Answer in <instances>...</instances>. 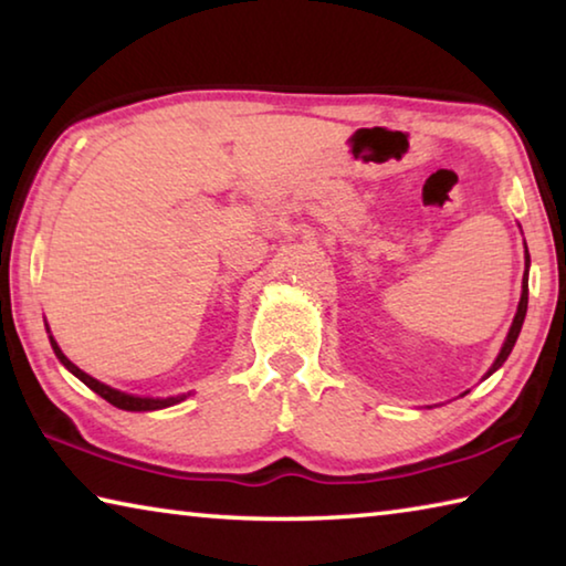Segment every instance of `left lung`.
<instances>
[{
  "mask_svg": "<svg viewBox=\"0 0 566 566\" xmlns=\"http://www.w3.org/2000/svg\"><path fill=\"white\" fill-rule=\"evenodd\" d=\"M526 266H530V252H526ZM524 314H526V274H524V280H522V300H520V306H516V314H514L512 329H510V334H506V342H504V347H502V352H500V357H496V361L492 364L490 375H492L494 369H500L502 364L506 361V357H510V352H512V347H514V342H516V337H520V332H522Z\"/></svg>",
  "mask_w": 566,
  "mask_h": 566,
  "instance_id": "obj_1",
  "label": "left lung"
}]
</instances>
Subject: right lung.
Segmentation results:
<instances>
[{"label": "right lung", "instance_id": "right-lung-1", "mask_svg": "<svg viewBox=\"0 0 566 566\" xmlns=\"http://www.w3.org/2000/svg\"><path fill=\"white\" fill-rule=\"evenodd\" d=\"M50 342H52V349H54V354H56V357H60V361L64 364V367L70 369L76 379H82L84 385H87L92 391H97V395H99L102 399H107L109 405H114V407H119V409H127V411H149V409L171 407V405H177V401L185 399V397L151 399V397H134V395H124V391H117V389H112V387H107V385H102V381H97V379H94V377L84 375V371H82L80 367H74V364L64 357L62 349L56 347V342L52 339V334H50Z\"/></svg>", "mask_w": 566, "mask_h": 566}]
</instances>
